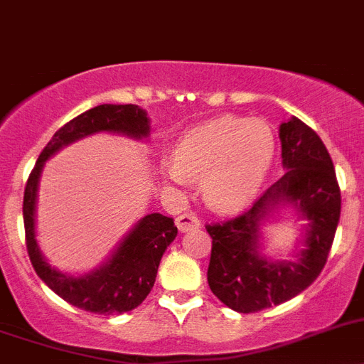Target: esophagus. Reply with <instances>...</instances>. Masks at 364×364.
I'll return each mask as SVG.
<instances>
[{
  "instance_id": "34e87169",
  "label": "esophagus",
  "mask_w": 364,
  "mask_h": 364,
  "mask_svg": "<svg viewBox=\"0 0 364 364\" xmlns=\"http://www.w3.org/2000/svg\"><path fill=\"white\" fill-rule=\"evenodd\" d=\"M175 223H176V227H178L180 232H189V230H193V228H198L200 225H202V221H200L195 214L188 213V214H182V216L176 218Z\"/></svg>"
}]
</instances>
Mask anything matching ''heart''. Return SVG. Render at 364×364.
<instances>
[{"instance_id": "obj_1", "label": "heart", "mask_w": 364, "mask_h": 364, "mask_svg": "<svg viewBox=\"0 0 364 364\" xmlns=\"http://www.w3.org/2000/svg\"><path fill=\"white\" fill-rule=\"evenodd\" d=\"M275 157V134L261 117L221 116L182 137L175 159L162 162L171 184L202 180L203 200L218 213H237L254 202Z\"/></svg>"}]
</instances>
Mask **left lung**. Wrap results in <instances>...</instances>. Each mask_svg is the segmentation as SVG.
Masks as SVG:
<instances>
[{
    "label": "left lung",
    "instance_id": "1",
    "mask_svg": "<svg viewBox=\"0 0 364 364\" xmlns=\"http://www.w3.org/2000/svg\"><path fill=\"white\" fill-rule=\"evenodd\" d=\"M279 137L286 173L248 213L207 225L213 237L207 269L210 291L237 313L279 306L309 288L327 262L340 223V186L318 134L293 116L280 124ZM286 208L306 221L303 237L291 259L269 258L262 252V228Z\"/></svg>",
    "mask_w": 364,
    "mask_h": 364
}]
</instances>
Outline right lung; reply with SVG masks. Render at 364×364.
Instances as JSON below:
<instances>
[{"label": "right lung", "instance_id": "right-lung-1", "mask_svg": "<svg viewBox=\"0 0 364 364\" xmlns=\"http://www.w3.org/2000/svg\"><path fill=\"white\" fill-rule=\"evenodd\" d=\"M117 134L134 141L150 136V117L137 105H98L76 116L55 132L41 151L24 188L23 218L26 248L37 275L51 291L78 309L96 314H121L136 309L151 291L166 248L176 237L171 218L159 213L141 218L112 254L91 272L71 275L51 266L43 255L36 234V209L44 164L57 151L95 134Z\"/></svg>", "mask_w": 364, "mask_h": 364}]
</instances>
